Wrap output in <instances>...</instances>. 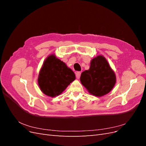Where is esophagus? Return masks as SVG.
<instances>
[{"label":"esophagus","mask_w":146,"mask_h":146,"mask_svg":"<svg viewBox=\"0 0 146 146\" xmlns=\"http://www.w3.org/2000/svg\"><path fill=\"white\" fill-rule=\"evenodd\" d=\"M76 74V77H77V79L80 78L81 72H77Z\"/></svg>","instance_id":"esophagus-1"}]
</instances>
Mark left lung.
Masks as SVG:
<instances>
[{
    "label": "left lung",
    "instance_id": "8db88e82",
    "mask_svg": "<svg viewBox=\"0 0 146 146\" xmlns=\"http://www.w3.org/2000/svg\"><path fill=\"white\" fill-rule=\"evenodd\" d=\"M80 79L88 91L97 97L109 93L116 82L115 73L102 55L91 60L90 69L82 73Z\"/></svg>",
    "mask_w": 146,
    "mask_h": 146
}]
</instances>
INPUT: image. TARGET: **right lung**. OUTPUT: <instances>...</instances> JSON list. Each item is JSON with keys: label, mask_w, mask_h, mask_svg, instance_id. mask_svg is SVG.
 <instances>
[{"label": "right lung", "mask_w": 146, "mask_h": 146, "mask_svg": "<svg viewBox=\"0 0 146 146\" xmlns=\"http://www.w3.org/2000/svg\"><path fill=\"white\" fill-rule=\"evenodd\" d=\"M76 79L74 72L54 54L48 55L44 61L38 78L39 88L46 96H59Z\"/></svg>", "instance_id": "right-lung-1"}]
</instances>
